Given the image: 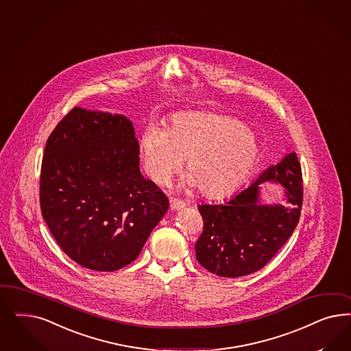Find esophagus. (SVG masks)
Returning a JSON list of instances; mask_svg holds the SVG:
<instances>
[{
	"instance_id": "1",
	"label": "esophagus",
	"mask_w": 351,
	"mask_h": 351,
	"mask_svg": "<svg viewBox=\"0 0 351 351\" xmlns=\"http://www.w3.org/2000/svg\"><path fill=\"white\" fill-rule=\"evenodd\" d=\"M186 206V203L180 199H170V208L171 210H181Z\"/></svg>"
}]
</instances>
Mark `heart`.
Masks as SVG:
<instances>
[{
  "label": "heart",
  "mask_w": 351,
  "mask_h": 351,
  "mask_svg": "<svg viewBox=\"0 0 351 351\" xmlns=\"http://www.w3.org/2000/svg\"><path fill=\"white\" fill-rule=\"evenodd\" d=\"M138 151L148 177L165 184L184 160L183 187L206 197H225L248 178L260 158V142L238 119L213 112H182L167 128L143 129Z\"/></svg>",
  "instance_id": "1"
}]
</instances>
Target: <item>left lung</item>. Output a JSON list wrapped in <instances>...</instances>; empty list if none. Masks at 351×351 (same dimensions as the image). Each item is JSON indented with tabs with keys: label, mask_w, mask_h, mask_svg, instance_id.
I'll return each mask as SVG.
<instances>
[{
	"label": "left lung",
	"mask_w": 351,
	"mask_h": 351,
	"mask_svg": "<svg viewBox=\"0 0 351 351\" xmlns=\"http://www.w3.org/2000/svg\"><path fill=\"white\" fill-rule=\"evenodd\" d=\"M276 182L285 204H265L261 186ZM302 173L295 152L263 170L253 183L221 205H199L204 230L196 258L208 271L239 278L261 270L291 238L302 206Z\"/></svg>",
	"instance_id": "left-lung-1"
}]
</instances>
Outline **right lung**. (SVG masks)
<instances>
[{"mask_svg":"<svg viewBox=\"0 0 351 351\" xmlns=\"http://www.w3.org/2000/svg\"><path fill=\"white\" fill-rule=\"evenodd\" d=\"M40 204L59 247L94 271H116L136 260L169 208L141 174L133 123L81 107L46 142Z\"/></svg>","mask_w":351,"mask_h":351,"instance_id":"right-lung-1","label":"right lung"}]
</instances>
